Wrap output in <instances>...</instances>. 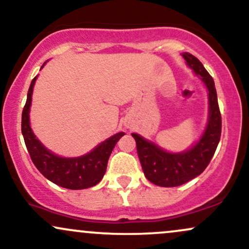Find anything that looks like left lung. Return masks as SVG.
Returning a JSON list of instances; mask_svg holds the SVG:
<instances>
[{
    "label": "left lung",
    "mask_w": 249,
    "mask_h": 249,
    "mask_svg": "<svg viewBox=\"0 0 249 249\" xmlns=\"http://www.w3.org/2000/svg\"><path fill=\"white\" fill-rule=\"evenodd\" d=\"M183 58L195 73L202 77L209 90L210 116L203 137L189 151L173 154L163 151L138 134L132 133V137L136 139L138 157L146 178L160 187H178L202 174L210 163L220 140L221 115L213 79L196 56L190 53H184Z\"/></svg>",
    "instance_id": "left-lung-1"
}]
</instances>
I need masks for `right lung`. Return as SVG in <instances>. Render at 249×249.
I'll return each mask as SVG.
<instances>
[{
    "label": "right lung",
    "mask_w": 249,
    "mask_h": 249,
    "mask_svg": "<svg viewBox=\"0 0 249 249\" xmlns=\"http://www.w3.org/2000/svg\"><path fill=\"white\" fill-rule=\"evenodd\" d=\"M36 79L37 76L30 85L28 100L22 112V133L32 162L47 179L66 189L79 190L94 187L103 178L110 154L125 133L115 134L83 157L66 159L53 154L41 145L30 127L29 111Z\"/></svg>",
    "instance_id": "right-lung-1"
}]
</instances>
